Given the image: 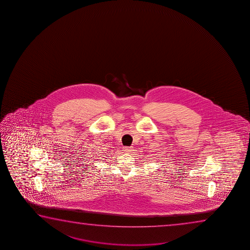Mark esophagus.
I'll use <instances>...</instances> for the list:
<instances>
[{
  "mask_svg": "<svg viewBox=\"0 0 250 250\" xmlns=\"http://www.w3.org/2000/svg\"><path fill=\"white\" fill-rule=\"evenodd\" d=\"M124 151H125V153H127V154H130L131 153L132 151H133V148L131 147H124Z\"/></svg>",
  "mask_w": 250,
  "mask_h": 250,
  "instance_id": "1",
  "label": "esophagus"
}]
</instances>
